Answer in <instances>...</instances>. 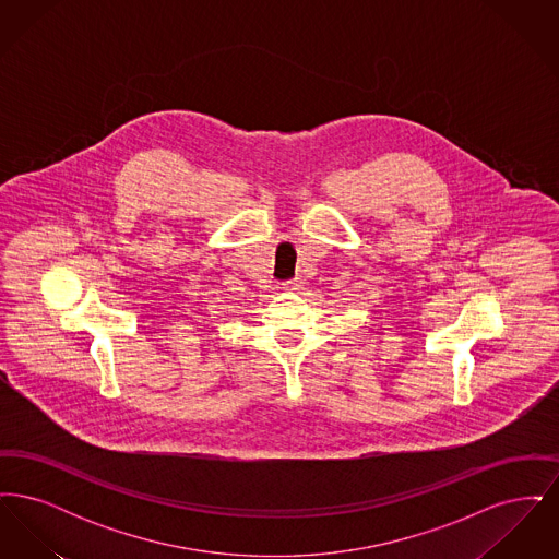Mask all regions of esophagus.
<instances>
[{"label":"esophagus","mask_w":559,"mask_h":559,"mask_svg":"<svg viewBox=\"0 0 559 559\" xmlns=\"http://www.w3.org/2000/svg\"><path fill=\"white\" fill-rule=\"evenodd\" d=\"M301 287H304V285H301V281H299V278H293V281H287V283H285V289H287V292H299Z\"/></svg>","instance_id":"1"}]
</instances>
